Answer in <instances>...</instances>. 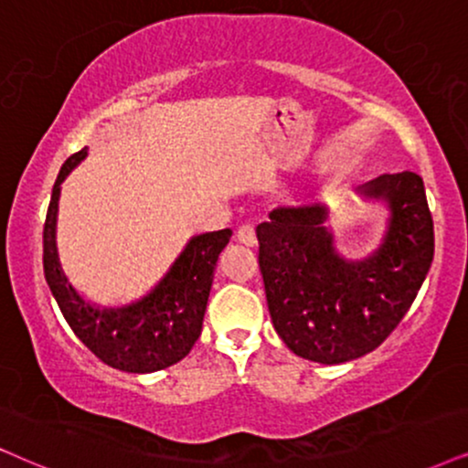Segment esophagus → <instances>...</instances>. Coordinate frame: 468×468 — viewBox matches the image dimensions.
Returning a JSON list of instances; mask_svg holds the SVG:
<instances>
[{
  "mask_svg": "<svg viewBox=\"0 0 468 468\" xmlns=\"http://www.w3.org/2000/svg\"><path fill=\"white\" fill-rule=\"evenodd\" d=\"M238 241L244 246L257 244V233H254L252 224H241V227L238 229Z\"/></svg>",
  "mask_w": 468,
  "mask_h": 468,
  "instance_id": "obj_1",
  "label": "esophagus"
}]
</instances>
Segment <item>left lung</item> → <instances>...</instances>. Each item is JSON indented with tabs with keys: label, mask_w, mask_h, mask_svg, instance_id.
Here are the masks:
<instances>
[{
	"label": "left lung",
	"mask_w": 468,
	"mask_h": 468,
	"mask_svg": "<svg viewBox=\"0 0 468 468\" xmlns=\"http://www.w3.org/2000/svg\"><path fill=\"white\" fill-rule=\"evenodd\" d=\"M358 192L391 211L380 248L360 261L336 252L322 203L278 207L257 227L271 324L289 350L313 363L339 365L376 350L415 303L434 259L421 176L380 175Z\"/></svg>",
	"instance_id": "1"
}]
</instances>
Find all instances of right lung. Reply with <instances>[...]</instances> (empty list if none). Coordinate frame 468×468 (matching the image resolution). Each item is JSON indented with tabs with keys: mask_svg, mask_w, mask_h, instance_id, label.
I'll use <instances>...</instances> for the list:
<instances>
[{
	"mask_svg": "<svg viewBox=\"0 0 468 468\" xmlns=\"http://www.w3.org/2000/svg\"><path fill=\"white\" fill-rule=\"evenodd\" d=\"M86 155L88 149L70 155L53 186L43 230L47 285L70 330L105 365L129 374L165 369L186 358L200 336L216 263L233 230L222 229L192 238L144 298L118 309L90 304L64 274L56 244L60 186Z\"/></svg>",
	"mask_w": 468,
	"mask_h": 468,
	"instance_id": "obj_1",
	"label": "right lung"
}]
</instances>
